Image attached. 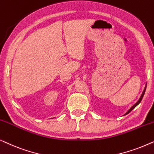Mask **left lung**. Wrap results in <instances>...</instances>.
<instances>
[{"mask_svg":"<svg viewBox=\"0 0 154 154\" xmlns=\"http://www.w3.org/2000/svg\"><path fill=\"white\" fill-rule=\"evenodd\" d=\"M146 86H145V88H144V91H143V93H142V96H141V97H140V100H138V101L137 102V103H136L135 104V105H134L133 106V107H132L131 108V109H130L128 110V112H126V114H128V113H130V112H131L132 111V110H133V109H134V108H135V107H136V106H137V105H138V104H139V103H140V102H141V101H142V98H143V96H144V95L145 91H146Z\"/></svg>","mask_w":154,"mask_h":154,"instance_id":"1","label":"left lung"}]
</instances>
